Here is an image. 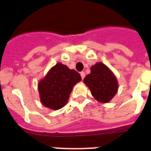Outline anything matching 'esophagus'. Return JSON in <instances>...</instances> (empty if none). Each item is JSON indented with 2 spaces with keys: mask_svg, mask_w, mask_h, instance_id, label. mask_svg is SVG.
Returning <instances> with one entry per match:
<instances>
[{
  "mask_svg": "<svg viewBox=\"0 0 151 151\" xmlns=\"http://www.w3.org/2000/svg\"><path fill=\"white\" fill-rule=\"evenodd\" d=\"M80 76H81V78H82L83 80L85 77V73L83 72V71H82V72H80Z\"/></svg>",
  "mask_w": 151,
  "mask_h": 151,
  "instance_id": "1",
  "label": "esophagus"
}]
</instances>
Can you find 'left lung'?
<instances>
[{
  "label": "left lung",
  "mask_w": 151,
  "mask_h": 151,
  "mask_svg": "<svg viewBox=\"0 0 151 151\" xmlns=\"http://www.w3.org/2000/svg\"><path fill=\"white\" fill-rule=\"evenodd\" d=\"M83 83L90 89L95 99L101 104L111 101L119 88L116 76L102 62L91 67V73L86 76Z\"/></svg>",
  "instance_id": "left-lung-1"
}]
</instances>
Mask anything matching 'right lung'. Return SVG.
Segmentation results:
<instances>
[{
    "label": "right lung",
    "instance_id": "1",
    "mask_svg": "<svg viewBox=\"0 0 151 151\" xmlns=\"http://www.w3.org/2000/svg\"><path fill=\"white\" fill-rule=\"evenodd\" d=\"M81 80L80 75L66 65L57 63L38 83L42 105L59 110L66 105L72 88Z\"/></svg>",
    "mask_w": 151,
    "mask_h": 151
}]
</instances>
